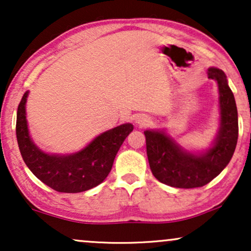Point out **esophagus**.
Returning <instances> with one entry per match:
<instances>
[{
  "label": "esophagus",
  "instance_id": "34e87169",
  "mask_svg": "<svg viewBox=\"0 0 251 251\" xmlns=\"http://www.w3.org/2000/svg\"><path fill=\"white\" fill-rule=\"evenodd\" d=\"M133 120L138 126H146V125H149L150 122H151L150 117L146 116V114H137V116L134 117Z\"/></svg>",
  "mask_w": 251,
  "mask_h": 251
}]
</instances>
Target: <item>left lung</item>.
Instances as JSON below:
<instances>
[{
    "instance_id": "left-lung-1",
    "label": "left lung",
    "mask_w": 251,
    "mask_h": 251,
    "mask_svg": "<svg viewBox=\"0 0 251 251\" xmlns=\"http://www.w3.org/2000/svg\"><path fill=\"white\" fill-rule=\"evenodd\" d=\"M209 79L218 87V128L209 148L188 149L180 145L164 128L144 131L146 153L152 175L160 183L179 189L201 188L226 169L234 154L238 138V117L235 97L226 73L209 67Z\"/></svg>"
}]
</instances>
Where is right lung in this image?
I'll list each match as a JSON object with an SVG mask.
<instances>
[{
    "label": "right lung",
    "instance_id": "right-lung-1",
    "mask_svg": "<svg viewBox=\"0 0 251 251\" xmlns=\"http://www.w3.org/2000/svg\"><path fill=\"white\" fill-rule=\"evenodd\" d=\"M28 96L29 91L22 97L16 116L17 144L28 169L42 183L59 192L76 194L101 184L124 140L133 131V125L126 123L102 132L73 153H48L30 137L25 112Z\"/></svg>",
    "mask_w": 251,
    "mask_h": 251
}]
</instances>
